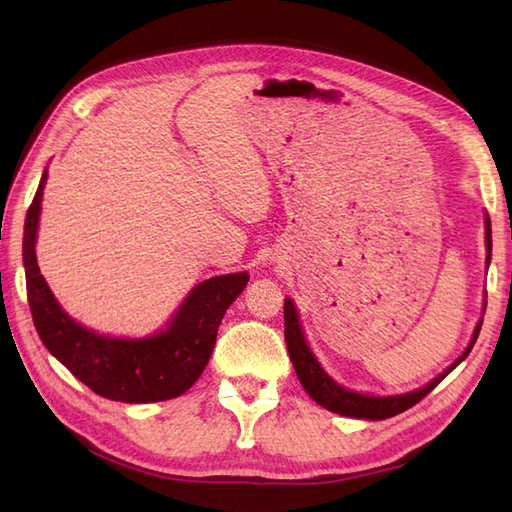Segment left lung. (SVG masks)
Here are the masks:
<instances>
[{"instance_id":"obj_1","label":"left lung","mask_w":512,"mask_h":512,"mask_svg":"<svg viewBox=\"0 0 512 512\" xmlns=\"http://www.w3.org/2000/svg\"><path fill=\"white\" fill-rule=\"evenodd\" d=\"M485 239H487V265H489V260H491V222H489V218H487ZM478 333H480V322H478V327L472 335V342L466 348V352H463L459 359L444 371V374H440L436 380H431L427 386H423V389L406 393V395L371 397V395H361V393L348 391V389H344V386H339L337 382H333L327 374H324V369L318 365L316 356L305 344V337H303L301 324H299V314H297V309H294V303L290 299L284 301V337H286L290 361L294 365V371H297L303 389L322 408H327V410L337 412V414H344V416H352V418H369V421H382V418H391L399 412H404V410L416 406L418 401H421L425 395H429L433 389H436V386L448 374H451V371L463 359H466V356L472 350V346L476 344Z\"/></svg>"}]
</instances>
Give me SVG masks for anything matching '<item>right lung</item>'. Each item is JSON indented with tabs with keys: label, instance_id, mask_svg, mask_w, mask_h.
Returning a JSON list of instances; mask_svg holds the SVG:
<instances>
[{
	"label": "right lung",
	"instance_id": "right-lung-1",
	"mask_svg": "<svg viewBox=\"0 0 512 512\" xmlns=\"http://www.w3.org/2000/svg\"><path fill=\"white\" fill-rule=\"evenodd\" d=\"M46 170L29 205L23 237L27 301L42 344L91 391L126 404H151L185 393L200 378L228 305L250 275L230 273L198 284L168 329L147 339L104 337L74 322L40 275L36 230Z\"/></svg>",
	"mask_w": 512,
	"mask_h": 512
}]
</instances>
